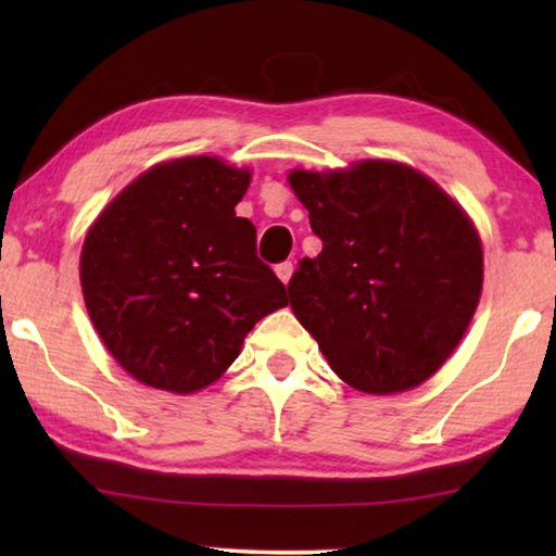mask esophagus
<instances>
[{
  "instance_id": "34e87169",
  "label": "esophagus",
  "mask_w": 556,
  "mask_h": 556,
  "mask_svg": "<svg viewBox=\"0 0 556 556\" xmlns=\"http://www.w3.org/2000/svg\"><path fill=\"white\" fill-rule=\"evenodd\" d=\"M276 273H278V278L283 280V283L288 286V280H291V276H293V263H278L276 265Z\"/></svg>"
}]
</instances>
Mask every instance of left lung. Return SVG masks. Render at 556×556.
Listing matches in <instances>:
<instances>
[{"label":"left lung","instance_id":"8db88e82","mask_svg":"<svg viewBox=\"0 0 556 556\" xmlns=\"http://www.w3.org/2000/svg\"><path fill=\"white\" fill-rule=\"evenodd\" d=\"M288 181L324 242L288 283L295 318L354 390L422 384L458 346L481 299L473 223L435 181L397 162L293 169Z\"/></svg>","mask_w":556,"mask_h":556}]
</instances>
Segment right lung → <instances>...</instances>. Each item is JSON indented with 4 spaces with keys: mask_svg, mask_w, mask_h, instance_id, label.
Wrapping results in <instances>:
<instances>
[{
    "mask_svg": "<svg viewBox=\"0 0 556 556\" xmlns=\"http://www.w3.org/2000/svg\"><path fill=\"white\" fill-rule=\"evenodd\" d=\"M250 172L215 156L151 166L101 212L80 253L90 321L139 382L189 394L238 359L286 286L255 253V227L235 217Z\"/></svg>",
    "mask_w": 556,
    "mask_h": 556,
    "instance_id": "right-lung-1",
    "label": "right lung"
}]
</instances>
